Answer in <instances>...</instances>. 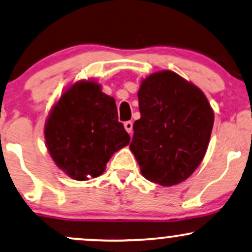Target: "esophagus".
<instances>
[{
  "mask_svg": "<svg viewBox=\"0 0 252 252\" xmlns=\"http://www.w3.org/2000/svg\"><path fill=\"white\" fill-rule=\"evenodd\" d=\"M124 128H126V131H128L129 134L131 135V132H132V122H131V121H126V122L124 123Z\"/></svg>",
  "mask_w": 252,
  "mask_h": 252,
  "instance_id": "obj_1",
  "label": "esophagus"
}]
</instances>
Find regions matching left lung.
<instances>
[{"label": "left lung", "instance_id": "obj_1", "mask_svg": "<svg viewBox=\"0 0 252 252\" xmlns=\"http://www.w3.org/2000/svg\"><path fill=\"white\" fill-rule=\"evenodd\" d=\"M141 118L130 150L148 181L171 187L186 181L207 153L214 110L204 93L170 70L154 72L137 93Z\"/></svg>", "mask_w": 252, "mask_h": 252}]
</instances>
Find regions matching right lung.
I'll use <instances>...</instances> for the list:
<instances>
[{"instance_id":"obj_1","label":"right lung","mask_w":252,"mask_h":252,"mask_svg":"<svg viewBox=\"0 0 252 252\" xmlns=\"http://www.w3.org/2000/svg\"><path fill=\"white\" fill-rule=\"evenodd\" d=\"M44 138L56 165L76 181L101 176L111 156L130 142L115 98L94 80L78 81L61 95L45 121Z\"/></svg>"}]
</instances>
